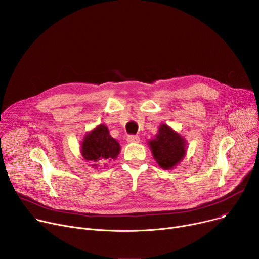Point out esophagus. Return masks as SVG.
Instances as JSON below:
<instances>
[{"mask_svg":"<svg viewBox=\"0 0 259 259\" xmlns=\"http://www.w3.org/2000/svg\"><path fill=\"white\" fill-rule=\"evenodd\" d=\"M126 140L130 143H136V142L140 141V138H139V136H137V135H128Z\"/></svg>","mask_w":259,"mask_h":259,"instance_id":"obj_1","label":"esophagus"}]
</instances>
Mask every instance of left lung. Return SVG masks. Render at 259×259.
<instances>
[{"instance_id": "8db88e82", "label": "left lung", "mask_w": 259, "mask_h": 259, "mask_svg": "<svg viewBox=\"0 0 259 259\" xmlns=\"http://www.w3.org/2000/svg\"><path fill=\"white\" fill-rule=\"evenodd\" d=\"M149 146L154 158L164 169L172 168L186 153L185 140L165 124L159 127V134L149 141Z\"/></svg>"}]
</instances>
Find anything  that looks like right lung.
Wrapping results in <instances>:
<instances>
[{"instance_id":"obj_1","label":"right lung","mask_w":259,"mask_h":259,"mask_svg":"<svg viewBox=\"0 0 259 259\" xmlns=\"http://www.w3.org/2000/svg\"><path fill=\"white\" fill-rule=\"evenodd\" d=\"M81 148L82 157L92 163V166L112 161L120 153L119 143L111 137L108 127L103 124L84 137Z\"/></svg>"}]
</instances>
